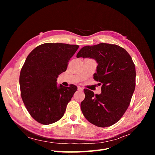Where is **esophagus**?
Wrapping results in <instances>:
<instances>
[{"instance_id":"34e87169","label":"esophagus","mask_w":155,"mask_h":155,"mask_svg":"<svg viewBox=\"0 0 155 155\" xmlns=\"http://www.w3.org/2000/svg\"><path fill=\"white\" fill-rule=\"evenodd\" d=\"M78 89L79 91H82L83 90V87H79H79H78Z\"/></svg>"}]
</instances>
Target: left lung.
Segmentation results:
<instances>
[{"instance_id":"obj_1","label":"left lung","mask_w":155,"mask_h":155,"mask_svg":"<svg viewBox=\"0 0 155 155\" xmlns=\"http://www.w3.org/2000/svg\"><path fill=\"white\" fill-rule=\"evenodd\" d=\"M76 57L96 61L94 79L102 85L100 94L84 89L83 114L100 127L114 125L127 109L135 89L136 70L132 58L124 48L107 43L84 46Z\"/></svg>"}]
</instances>
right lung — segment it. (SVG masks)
<instances>
[{
	"instance_id": "add662e5",
	"label": "right lung",
	"mask_w": 155,
	"mask_h": 155,
	"mask_svg": "<svg viewBox=\"0 0 155 155\" xmlns=\"http://www.w3.org/2000/svg\"><path fill=\"white\" fill-rule=\"evenodd\" d=\"M78 48L48 43L37 46L28 55L20 73L21 94L27 110L37 122L49 125L63 116L78 87L58 85L56 81Z\"/></svg>"
}]
</instances>
